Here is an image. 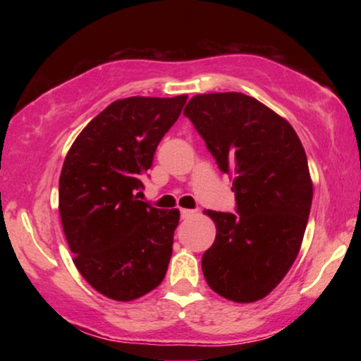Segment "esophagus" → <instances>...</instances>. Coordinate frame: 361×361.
<instances>
[{
  "label": "esophagus",
  "instance_id": "34e87169",
  "mask_svg": "<svg viewBox=\"0 0 361 361\" xmlns=\"http://www.w3.org/2000/svg\"><path fill=\"white\" fill-rule=\"evenodd\" d=\"M195 215V210H189V209H180V216L182 219H190V216Z\"/></svg>",
  "mask_w": 361,
  "mask_h": 361
}]
</instances>
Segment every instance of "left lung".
Listing matches in <instances>:
<instances>
[{"mask_svg": "<svg viewBox=\"0 0 361 361\" xmlns=\"http://www.w3.org/2000/svg\"><path fill=\"white\" fill-rule=\"evenodd\" d=\"M184 115L233 180L238 212H204L216 226L202 256L205 281L221 298L256 302L283 281L302 245L314 192L302 142L286 118L245 93L195 95Z\"/></svg>", "mask_w": 361, "mask_h": 361, "instance_id": "8db88e82", "label": "left lung"}]
</instances>
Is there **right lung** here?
<instances>
[{
	"instance_id": "right-lung-1",
	"label": "right lung",
	"mask_w": 361,
	"mask_h": 361,
	"mask_svg": "<svg viewBox=\"0 0 361 361\" xmlns=\"http://www.w3.org/2000/svg\"><path fill=\"white\" fill-rule=\"evenodd\" d=\"M185 102L187 95L113 102L83 128L63 161L59 212L73 264L113 300L141 298L166 276L180 214L137 200V190Z\"/></svg>"
}]
</instances>
